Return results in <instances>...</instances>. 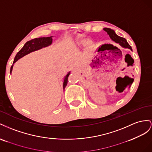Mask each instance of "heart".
<instances>
[{"label": "heart", "instance_id": "heart-1", "mask_svg": "<svg viewBox=\"0 0 152 152\" xmlns=\"http://www.w3.org/2000/svg\"><path fill=\"white\" fill-rule=\"evenodd\" d=\"M81 43H83V44H85V43H86V41H83L81 42Z\"/></svg>", "mask_w": 152, "mask_h": 152}]
</instances>
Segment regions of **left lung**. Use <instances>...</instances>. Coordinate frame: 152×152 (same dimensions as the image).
Wrapping results in <instances>:
<instances>
[{
  "label": "left lung",
  "mask_w": 152,
  "mask_h": 152,
  "mask_svg": "<svg viewBox=\"0 0 152 152\" xmlns=\"http://www.w3.org/2000/svg\"><path fill=\"white\" fill-rule=\"evenodd\" d=\"M104 30L107 32L108 35L110 36V38L113 41L116 42V43H118L120 46H122L124 48H126L131 49L132 50V48L129 45L127 40L124 37H122L120 36H118V35H116L114 30H113L109 28H104Z\"/></svg>",
  "instance_id": "left-lung-1"
}]
</instances>
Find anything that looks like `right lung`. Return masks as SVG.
Segmentation results:
<instances>
[{"label":"right lung","mask_w":152,"mask_h":152,"mask_svg":"<svg viewBox=\"0 0 152 152\" xmlns=\"http://www.w3.org/2000/svg\"><path fill=\"white\" fill-rule=\"evenodd\" d=\"M51 42H52L51 37L35 38V39H31V40L27 41L25 43L22 48H21L18 52V53H17L16 57H15L13 64L15 63L17 60L20 59V58L23 57V56H25V55H27L32 51L39 50L43 47H46V46H49L51 44ZM12 67H13V66H12L11 67L10 73H11ZM69 75H70V72H69L66 76V77H65L64 81V85H63L64 88H65V87H66L67 84L68 77H69Z\"/></svg>","instance_id":"add662e5"}]
</instances>
